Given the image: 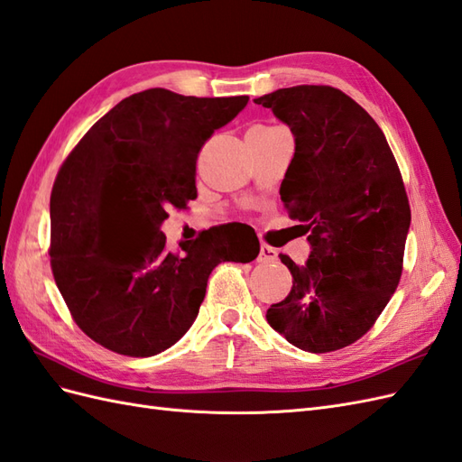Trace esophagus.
<instances>
[{"label": "esophagus", "instance_id": "esophagus-1", "mask_svg": "<svg viewBox=\"0 0 462 462\" xmlns=\"http://www.w3.org/2000/svg\"><path fill=\"white\" fill-rule=\"evenodd\" d=\"M278 258V251L270 245H260V253H258V262H264V264H268V262H273Z\"/></svg>", "mask_w": 462, "mask_h": 462}]
</instances>
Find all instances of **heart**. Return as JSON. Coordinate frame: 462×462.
<instances>
[{"instance_id":"b5f03b06","label":"heart","mask_w":462,"mask_h":462,"mask_svg":"<svg viewBox=\"0 0 462 462\" xmlns=\"http://www.w3.org/2000/svg\"><path fill=\"white\" fill-rule=\"evenodd\" d=\"M256 128H264V126H256Z\"/></svg>"}]
</instances>
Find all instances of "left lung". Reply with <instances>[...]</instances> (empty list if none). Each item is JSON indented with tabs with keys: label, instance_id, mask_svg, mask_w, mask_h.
Wrapping results in <instances>:
<instances>
[{
	"label": "left lung",
	"instance_id": "1",
	"mask_svg": "<svg viewBox=\"0 0 462 462\" xmlns=\"http://www.w3.org/2000/svg\"><path fill=\"white\" fill-rule=\"evenodd\" d=\"M295 135L280 186L290 216L313 246L299 268L280 254L293 285L266 319L290 344L327 354L364 336L402 276L410 204L383 130L330 85H295L254 98Z\"/></svg>",
	"mask_w": 462,
	"mask_h": 462
}]
</instances>
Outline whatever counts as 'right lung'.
Listing matches in <instances>:
<instances>
[{"instance_id": "right-lung-1", "label": "right lung", "mask_w": 462, "mask_h": 462, "mask_svg": "<svg viewBox=\"0 0 462 462\" xmlns=\"http://www.w3.org/2000/svg\"><path fill=\"white\" fill-rule=\"evenodd\" d=\"M248 97H184L147 89L97 120L61 163L50 194V266L71 319L110 352L149 357L192 327L219 262H251L258 236L217 226L167 251L169 208L196 198V159ZM108 215L148 235L128 255L97 254Z\"/></svg>"}]
</instances>
